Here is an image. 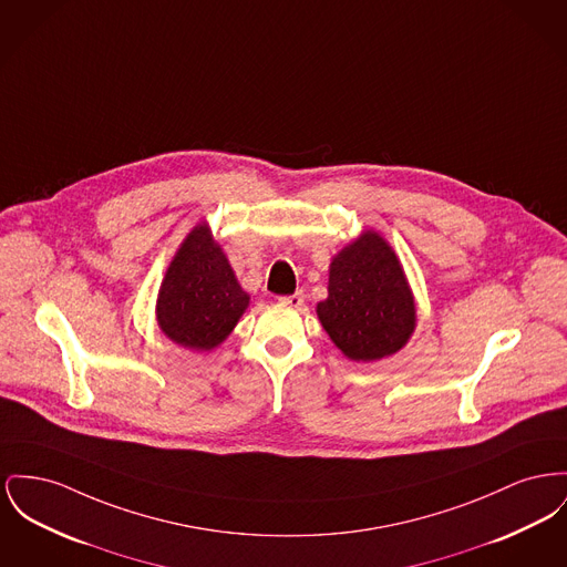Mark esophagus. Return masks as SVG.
I'll use <instances>...</instances> for the list:
<instances>
[{
	"mask_svg": "<svg viewBox=\"0 0 567 567\" xmlns=\"http://www.w3.org/2000/svg\"><path fill=\"white\" fill-rule=\"evenodd\" d=\"M278 301L285 303V306H291V308H300L301 303H303V293L298 291L293 296H282V298H278Z\"/></svg>",
	"mask_w": 567,
	"mask_h": 567,
	"instance_id": "esophagus-1",
	"label": "esophagus"
}]
</instances>
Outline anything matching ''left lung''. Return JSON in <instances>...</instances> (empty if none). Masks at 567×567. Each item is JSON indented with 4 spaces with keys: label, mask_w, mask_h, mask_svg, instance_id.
I'll list each match as a JSON object with an SVG mask.
<instances>
[{
    "label": "left lung",
    "mask_w": 567,
    "mask_h": 567,
    "mask_svg": "<svg viewBox=\"0 0 567 567\" xmlns=\"http://www.w3.org/2000/svg\"><path fill=\"white\" fill-rule=\"evenodd\" d=\"M317 315L349 360L374 362L404 347L415 328V303L383 237L367 231L338 252Z\"/></svg>",
    "instance_id": "8db88e82"
}]
</instances>
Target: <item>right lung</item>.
Masks as SVG:
<instances>
[{"mask_svg":"<svg viewBox=\"0 0 567 567\" xmlns=\"http://www.w3.org/2000/svg\"><path fill=\"white\" fill-rule=\"evenodd\" d=\"M248 300L220 246L203 225L184 239L171 261L156 317L173 342L207 351L231 333Z\"/></svg>","mask_w":567,"mask_h":567,"instance_id":"right-lung-1","label":"right lung"}]
</instances>
